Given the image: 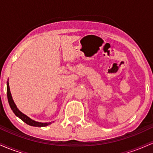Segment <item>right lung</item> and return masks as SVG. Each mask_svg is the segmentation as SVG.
<instances>
[{"instance_id":"add662e5","label":"right lung","mask_w":153,"mask_h":153,"mask_svg":"<svg viewBox=\"0 0 153 153\" xmlns=\"http://www.w3.org/2000/svg\"><path fill=\"white\" fill-rule=\"evenodd\" d=\"M7 97H8V101L9 103V105L10 106L12 111H13V113L15 114L16 116L20 118L23 122H24L26 124H29L30 126H33V127H46V126L49 125V124H52V122H47V123H42V122H38L36 121L32 120V119L29 118V117L23 114L22 111H20L18 108H17L16 106L14 101H13V99H12L11 94H10V88H9V83L7 81Z\"/></svg>"}]
</instances>
